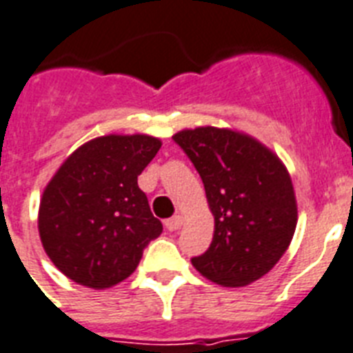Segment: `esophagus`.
Here are the masks:
<instances>
[{
  "label": "esophagus",
  "instance_id": "obj_1",
  "mask_svg": "<svg viewBox=\"0 0 353 353\" xmlns=\"http://www.w3.org/2000/svg\"><path fill=\"white\" fill-rule=\"evenodd\" d=\"M181 225H183V217L181 216H174V217H170V219H167V221H165L167 230H170V232L177 230V228H181Z\"/></svg>",
  "mask_w": 353,
  "mask_h": 353
}]
</instances>
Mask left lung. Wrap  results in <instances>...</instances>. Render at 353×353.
Returning a JSON list of instances; mask_svg holds the SVG:
<instances>
[{
    "label": "left lung",
    "mask_w": 353,
    "mask_h": 353,
    "mask_svg": "<svg viewBox=\"0 0 353 353\" xmlns=\"http://www.w3.org/2000/svg\"><path fill=\"white\" fill-rule=\"evenodd\" d=\"M183 148L205 185L214 237L192 257L201 276L223 286L250 285L276 266L297 225L290 174L272 150L228 128L181 130Z\"/></svg>",
    "instance_id": "obj_1"
}]
</instances>
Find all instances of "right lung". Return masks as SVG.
Segmentation results:
<instances>
[{"label":"right lung","instance_id":"obj_1","mask_svg":"<svg viewBox=\"0 0 353 353\" xmlns=\"http://www.w3.org/2000/svg\"><path fill=\"white\" fill-rule=\"evenodd\" d=\"M157 137H96L72 152L39 203L37 228L57 270L88 288H108L136 270L163 225L152 216L137 176L154 159Z\"/></svg>","mask_w":353,"mask_h":353}]
</instances>
